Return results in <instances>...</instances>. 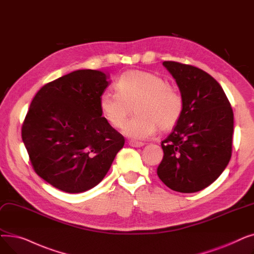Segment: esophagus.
Returning <instances> with one entry per match:
<instances>
[{
  "mask_svg": "<svg viewBox=\"0 0 254 254\" xmlns=\"http://www.w3.org/2000/svg\"><path fill=\"white\" fill-rule=\"evenodd\" d=\"M128 144L131 146V147H142L144 145L143 142H137V141H128Z\"/></svg>",
  "mask_w": 254,
  "mask_h": 254,
  "instance_id": "34e87169",
  "label": "esophagus"
}]
</instances>
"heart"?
Segmentation results:
<instances>
[{"label":"heart","mask_w":254,"mask_h":254,"mask_svg":"<svg viewBox=\"0 0 254 254\" xmlns=\"http://www.w3.org/2000/svg\"><path fill=\"white\" fill-rule=\"evenodd\" d=\"M117 92L105 91L100 97L103 117L113 127H122L132 107L137 113L124 126L123 132L131 139H146L158 128H174L184 113V99L174 87L153 73L127 71L119 76Z\"/></svg>","instance_id":"b5f03b06"}]
</instances>
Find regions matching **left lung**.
<instances>
[{
    "mask_svg": "<svg viewBox=\"0 0 254 254\" xmlns=\"http://www.w3.org/2000/svg\"><path fill=\"white\" fill-rule=\"evenodd\" d=\"M184 99L179 124L162 141L157 175L169 189L196 192L214 182L232 156L234 113L220 84L196 66L167 61Z\"/></svg>",
    "mask_w": 254,
    "mask_h": 254,
    "instance_id": "left-lung-1",
    "label": "left lung"
}]
</instances>
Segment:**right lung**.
Instances as JSON below:
<instances>
[{"label": "right lung", "mask_w": 254, "mask_h": 254, "mask_svg": "<svg viewBox=\"0 0 254 254\" xmlns=\"http://www.w3.org/2000/svg\"><path fill=\"white\" fill-rule=\"evenodd\" d=\"M109 76L78 70L36 93L21 138L37 174L56 189L78 193L98 185L125 138L102 117L100 97Z\"/></svg>", "instance_id": "right-lung-1"}]
</instances>
